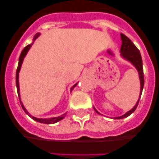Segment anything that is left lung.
<instances>
[{
    "mask_svg": "<svg viewBox=\"0 0 159 159\" xmlns=\"http://www.w3.org/2000/svg\"><path fill=\"white\" fill-rule=\"evenodd\" d=\"M121 50H120V52H121V57H122L125 60L129 61L134 68H136L139 72V80H140V84H141V89H140V94H139V98L138 102H136L135 105L131 108V110L129 111L126 112L125 114H124L123 115L119 117H115V119H121V118H126V117L129 116L130 115L133 113L137 108L138 105H139V100H140L141 95H142V90L144 88V73H143V67H142V56H141L140 51L139 50L136 48V46L131 42V40L129 39L128 37H126L125 35L121 34ZM94 109L97 112L98 114L101 115V113H99L97 110L95 109V108L94 107Z\"/></svg>",
    "mask_w": 159,
    "mask_h": 159,
    "instance_id": "left-lung-1",
    "label": "left lung"
}]
</instances>
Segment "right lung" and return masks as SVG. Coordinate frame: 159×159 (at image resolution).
Masks as SVG:
<instances>
[{"instance_id":"obj_1","label":"right lung","mask_w":159,"mask_h":159,"mask_svg":"<svg viewBox=\"0 0 159 159\" xmlns=\"http://www.w3.org/2000/svg\"><path fill=\"white\" fill-rule=\"evenodd\" d=\"M41 35V34L40 33H37L36 34L34 35V37L33 38V42L31 43L30 44H28V45H27L26 47L25 48L23 49V51H21V53H20V57H19V61H18V66H17V71H16V86H17V94H18V97H19V100H20V105H21L22 108H23V110L25 111V113L27 114V115H28V116H30V118H32L33 120H34V121H38V122H40V123H43V124H47V125H51V124H54V123H57L59 121H61V120H62L63 118H65V117L66 116V113L64 114V115H61V116H58V117H54V118H36V117H34L32 116L30 114H29V112L28 111V110L25 108V107L24 106L23 103H22L21 100H20V87H19V72H20V68H21V65H22V63H23V61L24 59H25V56H26V54H28V51H29L30 48H31L32 44H34V42L35 40L37 39V38H38V37ZM78 82H77L76 84H74L73 86L71 87V89H70V91L71 90H73L75 89V86L78 84Z\"/></svg>"}]
</instances>
